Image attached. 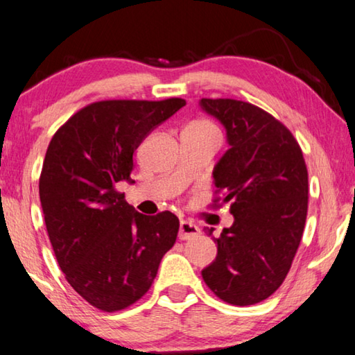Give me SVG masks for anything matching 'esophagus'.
Listing matches in <instances>:
<instances>
[{
    "label": "esophagus",
    "mask_w": 355,
    "mask_h": 355,
    "mask_svg": "<svg viewBox=\"0 0 355 355\" xmlns=\"http://www.w3.org/2000/svg\"><path fill=\"white\" fill-rule=\"evenodd\" d=\"M200 233V228L196 224H192L189 220H182L180 222V230H178V238L184 241V239H191L197 236Z\"/></svg>",
    "instance_id": "esophagus-1"
}]
</instances>
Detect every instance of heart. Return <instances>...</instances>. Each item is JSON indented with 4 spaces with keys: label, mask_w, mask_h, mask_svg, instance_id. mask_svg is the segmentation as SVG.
Segmentation results:
<instances>
[{
    "label": "heart",
    "mask_w": 355,
    "mask_h": 355,
    "mask_svg": "<svg viewBox=\"0 0 355 355\" xmlns=\"http://www.w3.org/2000/svg\"><path fill=\"white\" fill-rule=\"evenodd\" d=\"M189 127L192 128H199V130H214V127L209 122H207V120H197V122L191 123Z\"/></svg>",
    "instance_id": "obj_1"
}]
</instances>
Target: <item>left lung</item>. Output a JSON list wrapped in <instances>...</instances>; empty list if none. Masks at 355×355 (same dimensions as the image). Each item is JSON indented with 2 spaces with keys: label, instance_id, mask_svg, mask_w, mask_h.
Instances as JSON below:
<instances>
[{
  "label": "left lung",
  "instance_id": "1",
  "mask_svg": "<svg viewBox=\"0 0 355 355\" xmlns=\"http://www.w3.org/2000/svg\"><path fill=\"white\" fill-rule=\"evenodd\" d=\"M199 105L225 128L228 150L213 178L235 218L218 238L205 227L218 255L202 277L224 302L254 305L284 284L297 252L309 208L307 166L291 131L261 107L232 98Z\"/></svg>",
  "mask_w": 355,
  "mask_h": 355
}]
</instances>
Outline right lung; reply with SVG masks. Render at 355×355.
Listing matches in <instances>:
<instances>
[{"mask_svg": "<svg viewBox=\"0 0 355 355\" xmlns=\"http://www.w3.org/2000/svg\"><path fill=\"white\" fill-rule=\"evenodd\" d=\"M184 105L97 101L73 114L48 146L39 180L48 236L65 279L95 309L112 313L139 300L175 244L177 216L137 213L116 184L135 183V150Z\"/></svg>", "mask_w": 355, "mask_h": 355, "instance_id": "add662e5", "label": "right lung"}]
</instances>
